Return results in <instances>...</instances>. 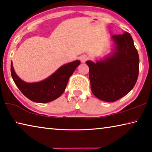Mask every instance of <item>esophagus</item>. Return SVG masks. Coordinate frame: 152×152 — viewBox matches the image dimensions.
Listing matches in <instances>:
<instances>
[{"label": "esophagus", "mask_w": 152, "mask_h": 152, "mask_svg": "<svg viewBox=\"0 0 152 152\" xmlns=\"http://www.w3.org/2000/svg\"><path fill=\"white\" fill-rule=\"evenodd\" d=\"M88 58L86 55H82V56H81V57H80V60L81 62H85L86 60H88Z\"/></svg>", "instance_id": "obj_1"}]
</instances>
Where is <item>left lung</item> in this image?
Masks as SVG:
<instances>
[{
  "instance_id": "obj_1",
  "label": "left lung",
  "mask_w": 152,
  "mask_h": 152,
  "mask_svg": "<svg viewBox=\"0 0 152 152\" xmlns=\"http://www.w3.org/2000/svg\"><path fill=\"white\" fill-rule=\"evenodd\" d=\"M111 53L94 62L86 61L90 69L91 90L96 97L105 102L118 100L134 88L139 75V58L130 34L111 37Z\"/></svg>"
}]
</instances>
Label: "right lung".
<instances>
[{"instance_id":"obj_1","label":"right lung","mask_w":152,"mask_h":152,"mask_svg":"<svg viewBox=\"0 0 152 152\" xmlns=\"http://www.w3.org/2000/svg\"><path fill=\"white\" fill-rule=\"evenodd\" d=\"M79 60L67 63L57 69L52 75L43 81L27 83L21 79L14 71L11 63V73L14 82L26 97L39 103L49 102L58 99L64 92L69 77L79 65Z\"/></svg>"}]
</instances>
